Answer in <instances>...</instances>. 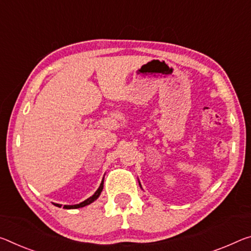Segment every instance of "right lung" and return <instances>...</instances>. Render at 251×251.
<instances>
[{
    "label": "right lung",
    "instance_id": "add662e5",
    "mask_svg": "<svg viewBox=\"0 0 251 251\" xmlns=\"http://www.w3.org/2000/svg\"><path fill=\"white\" fill-rule=\"evenodd\" d=\"M102 188H104V180L101 181L100 186H99L98 190L96 191V192H95V194H94L93 197L88 198V199H87V200H85V201L81 202V203H79V204H75V205H63V208H65V209H78V208H82V206L90 204L91 202H94L99 196H100V193H101V191H102ZM54 205H55V206H59V208H60V206H61L60 204H58V203H54Z\"/></svg>",
    "mask_w": 251,
    "mask_h": 251
}]
</instances>
